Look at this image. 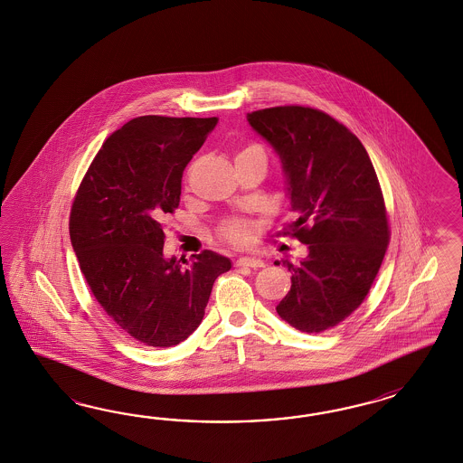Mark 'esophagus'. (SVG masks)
I'll use <instances>...</instances> for the list:
<instances>
[{
    "mask_svg": "<svg viewBox=\"0 0 463 463\" xmlns=\"http://www.w3.org/2000/svg\"><path fill=\"white\" fill-rule=\"evenodd\" d=\"M238 267L246 268H263L265 267V261L261 258H252V256H244V258H239L236 261Z\"/></svg>",
    "mask_w": 463,
    "mask_h": 463,
    "instance_id": "1",
    "label": "esophagus"
}]
</instances>
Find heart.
I'll return each instance as SVG.
<instances>
[{"mask_svg":"<svg viewBox=\"0 0 463 463\" xmlns=\"http://www.w3.org/2000/svg\"><path fill=\"white\" fill-rule=\"evenodd\" d=\"M252 151H263V149H261L260 146H248V147L242 149L238 156L252 153ZM221 234H222L227 241L242 246V244H248V242L251 241L254 229H252L251 222L246 221V219H231V221H227V222H224L222 227H221Z\"/></svg>","mask_w":463,"mask_h":463,"instance_id":"heart-1","label":"heart"}]
</instances>
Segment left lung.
Returning <instances> with one entry per match:
<instances>
[{
    "instance_id": "left-lung-1",
    "label": "left lung",
    "mask_w": 463,
    "mask_h": 463,
    "mask_svg": "<svg viewBox=\"0 0 463 463\" xmlns=\"http://www.w3.org/2000/svg\"><path fill=\"white\" fill-rule=\"evenodd\" d=\"M248 122L280 156L297 221L283 234L307 244L277 312L302 333H323L360 307L389 244L379 178L360 139L327 113L275 107ZM277 265V263H275Z\"/></svg>"
}]
</instances>
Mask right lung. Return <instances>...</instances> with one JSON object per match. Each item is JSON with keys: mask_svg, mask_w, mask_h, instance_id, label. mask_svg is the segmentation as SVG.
I'll return each instance as SVG.
<instances>
[{"mask_svg": "<svg viewBox=\"0 0 463 463\" xmlns=\"http://www.w3.org/2000/svg\"><path fill=\"white\" fill-rule=\"evenodd\" d=\"M219 118H132L103 142L72 202L70 236L101 308L128 336L155 348L184 341L202 323L213 281L231 269L217 252L192 263L165 258L163 219L180 205L183 169Z\"/></svg>", "mask_w": 463, "mask_h": 463, "instance_id": "add662e5", "label": "right lung"}]
</instances>
